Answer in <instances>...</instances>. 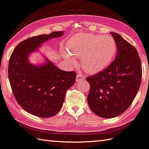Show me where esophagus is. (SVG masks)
I'll return each instance as SVG.
<instances>
[{
	"label": "esophagus",
	"instance_id": "obj_1",
	"mask_svg": "<svg viewBox=\"0 0 149 149\" xmlns=\"http://www.w3.org/2000/svg\"><path fill=\"white\" fill-rule=\"evenodd\" d=\"M84 76L83 74H82L81 73H78L77 74V78H76V80L77 82H79L80 80H82L84 79Z\"/></svg>",
	"mask_w": 149,
	"mask_h": 149
}]
</instances>
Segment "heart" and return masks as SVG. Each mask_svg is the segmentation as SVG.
<instances>
[{
	"instance_id": "1",
	"label": "heart",
	"mask_w": 149,
	"mask_h": 149,
	"mask_svg": "<svg viewBox=\"0 0 149 149\" xmlns=\"http://www.w3.org/2000/svg\"><path fill=\"white\" fill-rule=\"evenodd\" d=\"M67 51H63V58L70 63L74 57H81V63L87 72L96 73L110 64L117 52V45L110 36L77 33L68 40Z\"/></svg>"
}]
</instances>
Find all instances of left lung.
I'll return each instance as SVG.
<instances>
[{"label": "left lung", "instance_id": "left-lung-1", "mask_svg": "<svg viewBox=\"0 0 149 149\" xmlns=\"http://www.w3.org/2000/svg\"><path fill=\"white\" fill-rule=\"evenodd\" d=\"M110 33L117 45L115 60L102 71L86 78L91 86L87 97L88 106L96 115L104 118L121 115L131 106L142 77L136 49L119 34Z\"/></svg>", "mask_w": 149, "mask_h": 149}]
</instances>
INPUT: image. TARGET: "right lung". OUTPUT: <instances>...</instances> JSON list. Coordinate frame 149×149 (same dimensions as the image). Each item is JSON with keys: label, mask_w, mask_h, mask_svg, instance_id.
Wrapping results in <instances>:
<instances>
[{"label": "right lung", "mask_w": 149, "mask_h": 149, "mask_svg": "<svg viewBox=\"0 0 149 149\" xmlns=\"http://www.w3.org/2000/svg\"><path fill=\"white\" fill-rule=\"evenodd\" d=\"M64 31H53L22 41L10 58L8 78L14 96L24 110L40 118H50L61 108L65 94L73 86L76 73L61 70L45 57L38 65L30 62L31 53L51 39Z\"/></svg>", "instance_id": "1"}]
</instances>
